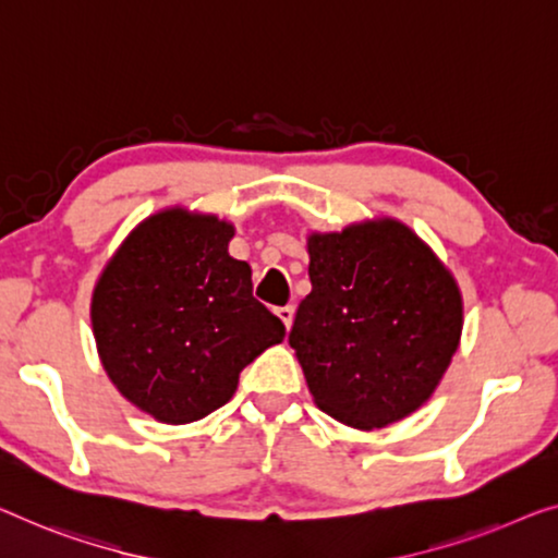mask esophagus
I'll return each instance as SVG.
<instances>
[{"instance_id":"esophagus-1","label":"esophagus","mask_w":558,"mask_h":558,"mask_svg":"<svg viewBox=\"0 0 558 558\" xmlns=\"http://www.w3.org/2000/svg\"><path fill=\"white\" fill-rule=\"evenodd\" d=\"M276 315L278 318L286 323V328L293 326V315H295V307L293 305H282V307H276Z\"/></svg>"}]
</instances>
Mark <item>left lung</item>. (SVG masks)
I'll return each instance as SVG.
<instances>
[{"label":"left lung","mask_w":558,"mask_h":558,"mask_svg":"<svg viewBox=\"0 0 558 558\" xmlns=\"http://www.w3.org/2000/svg\"><path fill=\"white\" fill-rule=\"evenodd\" d=\"M313 290L298 305L295 348L320 411L371 430L423 405L463 328L461 290L403 222L380 218L307 238Z\"/></svg>","instance_id":"1"}]
</instances>
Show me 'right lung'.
<instances>
[{
	"label": "right lung",
	"instance_id": "right-lung-1",
	"mask_svg": "<svg viewBox=\"0 0 558 558\" xmlns=\"http://www.w3.org/2000/svg\"><path fill=\"white\" fill-rule=\"evenodd\" d=\"M235 228L182 207L149 215L112 255L93 293L107 376L160 423H193L226 405L240 371L286 338L253 298V270L228 253Z\"/></svg>",
	"mask_w": 558,
	"mask_h": 558
}]
</instances>
